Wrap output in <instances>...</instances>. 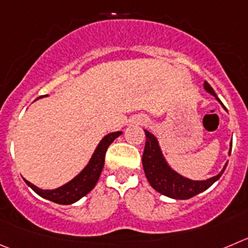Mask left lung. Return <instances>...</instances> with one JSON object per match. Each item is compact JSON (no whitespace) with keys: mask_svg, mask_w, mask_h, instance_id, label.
Here are the masks:
<instances>
[{"mask_svg":"<svg viewBox=\"0 0 248 248\" xmlns=\"http://www.w3.org/2000/svg\"><path fill=\"white\" fill-rule=\"evenodd\" d=\"M204 89L208 93H210L213 96H215L217 100L220 101L214 90H213V88L207 82H204ZM144 132L145 147L144 152H143L142 163L145 176H147L150 186L155 191H158L159 193L166 196V197L173 198V200H188V198L194 197L196 194L209 188L215 181H218L224 171H225L228 163L225 164L223 170L217 176H213L208 180L194 181V180L184 177L175 170H172L169 166V164L166 163L155 136L152 135L147 129H144ZM230 147H232V142H231ZM230 153L231 148L229 150V155H230Z\"/></svg>","mask_w":248,"mask_h":248,"instance_id":"left-lung-1","label":"left lung"}]
</instances>
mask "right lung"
<instances>
[{
    "mask_svg": "<svg viewBox=\"0 0 248 248\" xmlns=\"http://www.w3.org/2000/svg\"><path fill=\"white\" fill-rule=\"evenodd\" d=\"M121 135L122 132L120 131L106 135L98 144L87 166L78 173L75 179H72L63 186L55 189H41L24 179L25 184L35 193H38L40 197L51 201V202L59 203V204H72V203L77 202L94 188L99 177H100L101 171H103L104 163H105V154L108 145Z\"/></svg>",
    "mask_w": 248,
    "mask_h": 248,
    "instance_id": "1",
    "label": "right lung"
}]
</instances>
